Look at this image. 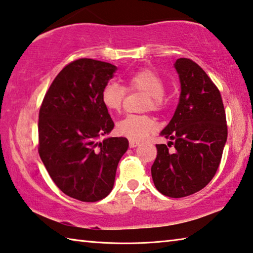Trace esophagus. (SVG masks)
I'll use <instances>...</instances> for the list:
<instances>
[{"label": "esophagus", "mask_w": 253, "mask_h": 253, "mask_svg": "<svg viewBox=\"0 0 253 253\" xmlns=\"http://www.w3.org/2000/svg\"><path fill=\"white\" fill-rule=\"evenodd\" d=\"M137 145H139L138 141H134V139H130L129 141V147H136Z\"/></svg>", "instance_id": "34e87169"}]
</instances>
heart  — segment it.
<instances>
[{"instance_id":"heart-1","label":"heart","mask_w":253,"mask_h":253,"mask_svg":"<svg viewBox=\"0 0 253 253\" xmlns=\"http://www.w3.org/2000/svg\"><path fill=\"white\" fill-rule=\"evenodd\" d=\"M128 92L139 91L146 93L144 109L161 111L167 106L164 95V82L158 73L150 69H141L128 76ZM126 90L115 82L107 83L101 91V102L108 111L117 112L122 109ZM155 120L150 115H127L116 125L120 135L130 139H143L155 129Z\"/></svg>"}]
</instances>
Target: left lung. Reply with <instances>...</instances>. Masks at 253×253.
Here are the masks:
<instances>
[{
  "label": "left lung",
  "mask_w": 253,
  "mask_h": 253,
  "mask_svg": "<svg viewBox=\"0 0 253 253\" xmlns=\"http://www.w3.org/2000/svg\"><path fill=\"white\" fill-rule=\"evenodd\" d=\"M181 84L177 109L156 144L151 168L154 186L171 198L190 196L206 187L217 171L227 138L226 116L219 90L206 72L189 58L174 64ZM173 145V151L169 147Z\"/></svg>",
  "instance_id": "obj_1"
}]
</instances>
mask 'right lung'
<instances>
[{
	"instance_id": "1",
	"label": "right lung",
	"mask_w": 253,
	"mask_h": 253,
	"mask_svg": "<svg viewBox=\"0 0 253 253\" xmlns=\"http://www.w3.org/2000/svg\"><path fill=\"white\" fill-rule=\"evenodd\" d=\"M116 70L110 63L76 59L56 76L40 106V159L56 186L81 202L94 203L110 194L128 148L125 137L99 141L115 126L101 91Z\"/></svg>"
}]
</instances>
